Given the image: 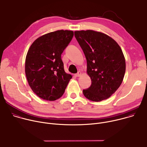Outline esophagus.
Listing matches in <instances>:
<instances>
[{"instance_id": "esophagus-1", "label": "esophagus", "mask_w": 147, "mask_h": 147, "mask_svg": "<svg viewBox=\"0 0 147 147\" xmlns=\"http://www.w3.org/2000/svg\"><path fill=\"white\" fill-rule=\"evenodd\" d=\"M82 73H81V72H78L77 74H75V76H76V77H80L81 76H82Z\"/></svg>"}]
</instances>
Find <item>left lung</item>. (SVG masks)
I'll return each mask as SVG.
<instances>
[{
	"mask_svg": "<svg viewBox=\"0 0 147 147\" xmlns=\"http://www.w3.org/2000/svg\"><path fill=\"white\" fill-rule=\"evenodd\" d=\"M74 36L87 60L91 86L83 90L88 100L99 102L110 97L121 84L125 72L123 51L114 40L92 30L75 31Z\"/></svg>",
	"mask_w": 147,
	"mask_h": 147,
	"instance_id": "left-lung-1",
	"label": "left lung"
}]
</instances>
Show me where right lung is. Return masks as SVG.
Segmentation results:
<instances>
[{"label": "right lung", "instance_id": "right-lung-1", "mask_svg": "<svg viewBox=\"0 0 147 147\" xmlns=\"http://www.w3.org/2000/svg\"><path fill=\"white\" fill-rule=\"evenodd\" d=\"M74 36L72 30H60L38 37L30 46L25 60L29 86L40 98H60L72 76L66 73L61 55Z\"/></svg>", "mask_w": 147, "mask_h": 147}]
</instances>
